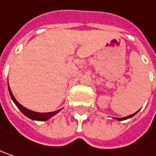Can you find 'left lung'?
<instances>
[{
    "instance_id": "left-lung-1",
    "label": "left lung",
    "mask_w": 156,
    "mask_h": 156,
    "mask_svg": "<svg viewBox=\"0 0 156 156\" xmlns=\"http://www.w3.org/2000/svg\"><path fill=\"white\" fill-rule=\"evenodd\" d=\"M137 113H138V111H137L136 113H134V114L131 115H128V116H126V117H122V118H115V119L118 120V121H123V120H126V119H129V118H132L133 116H134Z\"/></svg>"
}]
</instances>
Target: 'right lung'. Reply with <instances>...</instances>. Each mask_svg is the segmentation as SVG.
<instances>
[{"label":"right lung","instance_id":"1","mask_svg":"<svg viewBox=\"0 0 156 156\" xmlns=\"http://www.w3.org/2000/svg\"><path fill=\"white\" fill-rule=\"evenodd\" d=\"M8 89H9V93H10V95H11V98L12 100L13 101V103L16 105V106L18 107V109L28 118L32 119V120H34V121H46L48 119H50L51 117H52L53 115H55L56 114H58L60 110H57V111H54V112H50V113H38V112H34V111H32V110H29L27 108H25L24 106H23L16 99L15 97L13 96L12 93V90L10 88V86H8Z\"/></svg>","mask_w":156,"mask_h":156}]
</instances>
